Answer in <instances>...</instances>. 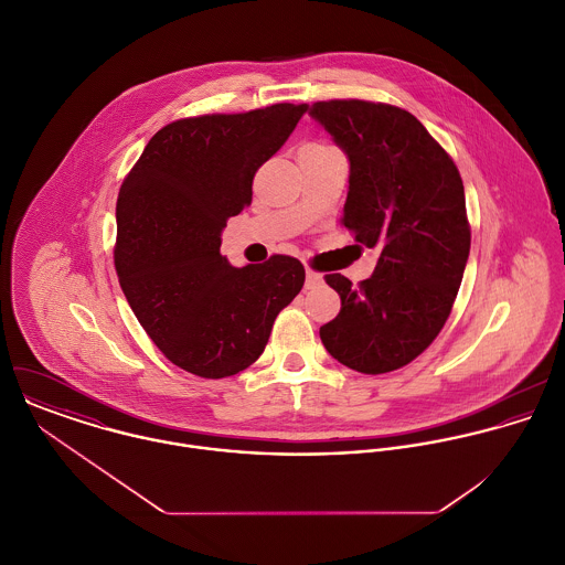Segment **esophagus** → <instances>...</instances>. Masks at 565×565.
<instances>
[{
  "instance_id": "34e87169",
  "label": "esophagus",
  "mask_w": 565,
  "mask_h": 565,
  "mask_svg": "<svg viewBox=\"0 0 565 565\" xmlns=\"http://www.w3.org/2000/svg\"><path fill=\"white\" fill-rule=\"evenodd\" d=\"M318 285H322V274H318L313 269H307V289H313Z\"/></svg>"
}]
</instances>
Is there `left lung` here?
Segmentation results:
<instances>
[{
	"instance_id": "1",
	"label": "left lung",
	"mask_w": 565,
	"mask_h": 565,
	"mask_svg": "<svg viewBox=\"0 0 565 565\" xmlns=\"http://www.w3.org/2000/svg\"><path fill=\"white\" fill-rule=\"evenodd\" d=\"M309 113L350 161L341 224L381 249L359 285L326 276L341 311L320 328L323 348L361 374L394 372L433 343L452 311L470 254L463 180L404 108L328 99Z\"/></svg>"
}]
</instances>
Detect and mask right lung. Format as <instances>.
<instances>
[{
  "label": "right lung",
  "instance_id": "obj_1",
  "mask_svg": "<svg viewBox=\"0 0 565 565\" xmlns=\"http://www.w3.org/2000/svg\"><path fill=\"white\" fill-rule=\"evenodd\" d=\"M307 110V104H274L171 121L119 189L121 291L162 354L195 376L226 379L249 367L276 316L305 285L294 256L233 267L220 245L228 217L252 202L256 169Z\"/></svg>",
  "mask_w": 565,
  "mask_h": 565
}]
</instances>
